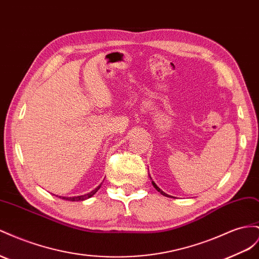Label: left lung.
Instances as JSON below:
<instances>
[{
  "label": "left lung",
  "mask_w": 259,
  "mask_h": 259,
  "mask_svg": "<svg viewBox=\"0 0 259 259\" xmlns=\"http://www.w3.org/2000/svg\"><path fill=\"white\" fill-rule=\"evenodd\" d=\"M149 178L151 179V177H150V176H149ZM151 183H152L153 187H155V188H156V190H157V191H158V192H159L160 194H161V195H163V196H165V197H172V196H170V195H167V194H165V193H164V192H163L162 190H160V188H159V187L157 186V184L155 183V182H153V181H152V179H151Z\"/></svg>",
  "instance_id": "1"
}]
</instances>
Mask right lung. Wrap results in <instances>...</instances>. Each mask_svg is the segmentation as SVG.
<instances>
[{"mask_svg":"<svg viewBox=\"0 0 259 259\" xmlns=\"http://www.w3.org/2000/svg\"><path fill=\"white\" fill-rule=\"evenodd\" d=\"M101 184H102V183H101ZM101 184H100L99 186H97L94 191H92V192L88 193V194H85V195H80V196H73V197H63V196H59V197L62 198V199L71 200V201H81V200H86V199H88V198L94 196V195L98 192V190H99V188L101 187Z\"/></svg>","mask_w":259,"mask_h":259,"instance_id":"1","label":"right lung"}]
</instances>
